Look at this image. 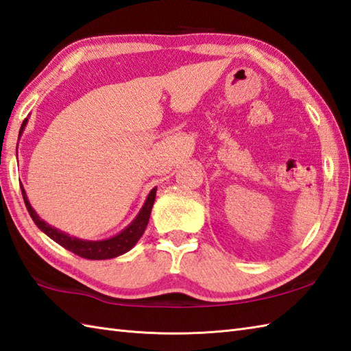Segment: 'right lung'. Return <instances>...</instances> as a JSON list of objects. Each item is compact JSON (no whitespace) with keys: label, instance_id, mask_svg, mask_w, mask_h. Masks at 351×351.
<instances>
[{"label":"right lung","instance_id":"right-lung-1","mask_svg":"<svg viewBox=\"0 0 351 351\" xmlns=\"http://www.w3.org/2000/svg\"><path fill=\"white\" fill-rule=\"evenodd\" d=\"M27 123H28V119L23 120L21 130H19V135L22 134V130L25 129ZM21 191H22V197H23V201H25V206H27L31 219L34 221L37 227L40 228L46 236L51 237L53 241H57L58 245L66 247L67 251L80 255V256H82V258H87V260L115 258V256L130 251V249L136 245V241L144 234L147 223H149V219H150L152 207H153L154 199H156V188H153L135 219L132 221L130 225H128V227L124 228L121 232H119L117 236L105 239V240H82V239H77L73 236H69L67 232L53 228L49 223H46L43 219H40L38 215L34 212V208L31 207L23 186H21Z\"/></svg>","mask_w":351,"mask_h":351}]
</instances>
